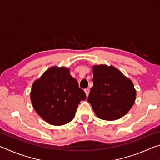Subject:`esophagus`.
I'll return each mask as SVG.
<instances>
[{
  "label": "esophagus",
  "instance_id": "obj_1",
  "mask_svg": "<svg viewBox=\"0 0 160 160\" xmlns=\"http://www.w3.org/2000/svg\"><path fill=\"white\" fill-rule=\"evenodd\" d=\"M85 94H86V96L88 97L89 93H90V89H89V88L85 89Z\"/></svg>",
  "mask_w": 160,
  "mask_h": 160
}]
</instances>
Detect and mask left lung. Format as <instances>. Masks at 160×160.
<instances>
[{
    "label": "left lung",
    "mask_w": 160,
    "mask_h": 160,
    "mask_svg": "<svg viewBox=\"0 0 160 160\" xmlns=\"http://www.w3.org/2000/svg\"><path fill=\"white\" fill-rule=\"evenodd\" d=\"M92 81L88 101L99 118L116 120L131 109L136 91L132 81L120 70L112 66H94Z\"/></svg>",
    "instance_id": "obj_1"
}]
</instances>
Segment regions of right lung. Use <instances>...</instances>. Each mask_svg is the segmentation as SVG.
<instances>
[{
  "instance_id": "right-lung-1",
  "label": "right lung",
  "mask_w": 160,
  "mask_h": 160,
  "mask_svg": "<svg viewBox=\"0 0 160 160\" xmlns=\"http://www.w3.org/2000/svg\"><path fill=\"white\" fill-rule=\"evenodd\" d=\"M31 102L36 112L51 125L61 126L73 119L86 94L66 67H51L32 87Z\"/></svg>"
}]
</instances>
